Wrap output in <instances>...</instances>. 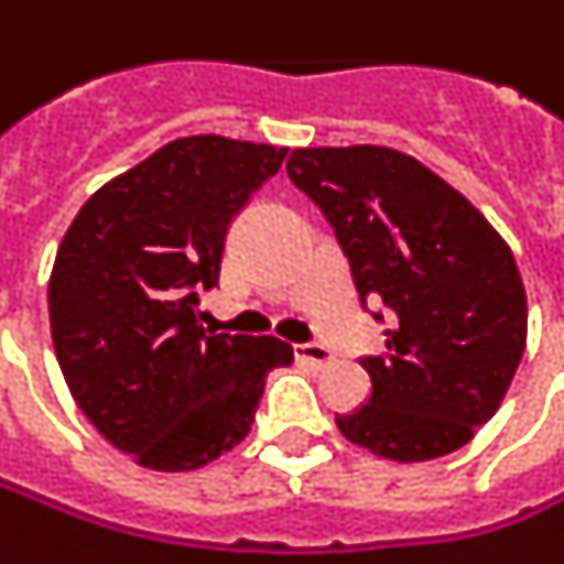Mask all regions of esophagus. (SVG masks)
Masks as SVG:
<instances>
[{
  "mask_svg": "<svg viewBox=\"0 0 564 564\" xmlns=\"http://www.w3.org/2000/svg\"><path fill=\"white\" fill-rule=\"evenodd\" d=\"M295 360H299V364L314 366V369H323V366L333 364V354L323 348V345L308 341V345H295Z\"/></svg>",
  "mask_w": 564,
  "mask_h": 564,
  "instance_id": "obj_1",
  "label": "esophagus"
}]
</instances>
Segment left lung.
I'll return each mask as SVG.
<instances>
[{"instance_id":"obj_1","label":"left lung","mask_w":564,"mask_h":564,"mask_svg":"<svg viewBox=\"0 0 564 564\" xmlns=\"http://www.w3.org/2000/svg\"><path fill=\"white\" fill-rule=\"evenodd\" d=\"M286 173L329 226L360 305H384L372 393L336 415L381 458H443L474 440L516 376L529 305L510 247L460 192L388 145L293 149ZM376 321H384L376 311Z\"/></svg>"}]
</instances>
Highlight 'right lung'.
Here are the masks:
<instances>
[{"mask_svg": "<svg viewBox=\"0 0 564 564\" xmlns=\"http://www.w3.org/2000/svg\"><path fill=\"white\" fill-rule=\"evenodd\" d=\"M286 149L183 137L97 188L66 228L48 281L54 354L85 419L140 467L180 474L250 433L274 336H210L198 293L219 281L231 219Z\"/></svg>", "mask_w": 564, "mask_h": 564, "instance_id": "right-lung-1", "label": "right lung"}]
</instances>
